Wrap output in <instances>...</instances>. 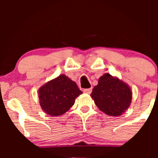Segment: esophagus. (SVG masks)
Returning a JSON list of instances; mask_svg holds the SVG:
<instances>
[{
	"label": "esophagus",
	"instance_id": "1",
	"mask_svg": "<svg viewBox=\"0 0 158 158\" xmlns=\"http://www.w3.org/2000/svg\"><path fill=\"white\" fill-rule=\"evenodd\" d=\"M83 92L85 94H90L92 92V88H86V89L83 90Z\"/></svg>",
	"mask_w": 158,
	"mask_h": 158
}]
</instances>
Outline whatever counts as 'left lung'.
Here are the masks:
<instances>
[{
    "label": "left lung",
    "mask_w": 158,
    "mask_h": 158,
    "mask_svg": "<svg viewBox=\"0 0 158 158\" xmlns=\"http://www.w3.org/2000/svg\"><path fill=\"white\" fill-rule=\"evenodd\" d=\"M90 96L99 110L112 117L122 115L129 108L132 99L130 87L109 73L99 77Z\"/></svg>",
    "instance_id": "left-lung-1"
}]
</instances>
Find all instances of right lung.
Wrapping results in <instances>:
<instances>
[{
    "instance_id": "obj_1",
    "label": "right lung",
    "mask_w": 158,
    "mask_h": 158,
    "mask_svg": "<svg viewBox=\"0 0 158 158\" xmlns=\"http://www.w3.org/2000/svg\"><path fill=\"white\" fill-rule=\"evenodd\" d=\"M38 94L41 109L48 115L57 117L68 111L82 92L75 81L61 74L42 85Z\"/></svg>"
}]
</instances>
